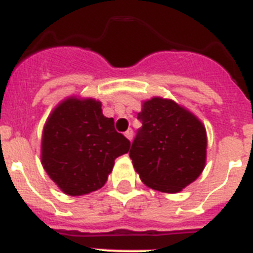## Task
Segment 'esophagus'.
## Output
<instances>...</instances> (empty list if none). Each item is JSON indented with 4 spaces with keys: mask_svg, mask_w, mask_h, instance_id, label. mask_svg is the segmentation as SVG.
Instances as JSON below:
<instances>
[{
    "mask_svg": "<svg viewBox=\"0 0 253 253\" xmlns=\"http://www.w3.org/2000/svg\"><path fill=\"white\" fill-rule=\"evenodd\" d=\"M125 137H126L129 141H131V138H133V130H131V129H128V130L125 131Z\"/></svg>",
    "mask_w": 253,
    "mask_h": 253,
    "instance_id": "esophagus-1",
    "label": "esophagus"
}]
</instances>
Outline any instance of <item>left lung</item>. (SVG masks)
I'll return each instance as SVG.
<instances>
[{
    "label": "left lung",
    "instance_id": "obj_1",
    "mask_svg": "<svg viewBox=\"0 0 253 253\" xmlns=\"http://www.w3.org/2000/svg\"><path fill=\"white\" fill-rule=\"evenodd\" d=\"M142 122L130 156L146 186L174 194L202 174L207 159V131L194 114L172 99L154 97L142 104Z\"/></svg>",
    "mask_w": 253,
    "mask_h": 253
}]
</instances>
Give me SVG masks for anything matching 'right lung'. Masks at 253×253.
<instances>
[{
	"mask_svg": "<svg viewBox=\"0 0 253 253\" xmlns=\"http://www.w3.org/2000/svg\"><path fill=\"white\" fill-rule=\"evenodd\" d=\"M129 147L130 142L115 130L114 119L102 114L101 102L70 97L45 123L41 163L64 194L79 197L101 189L115 159Z\"/></svg>",
	"mask_w": 253,
	"mask_h": 253,
	"instance_id": "add662e5",
	"label": "right lung"
}]
</instances>
